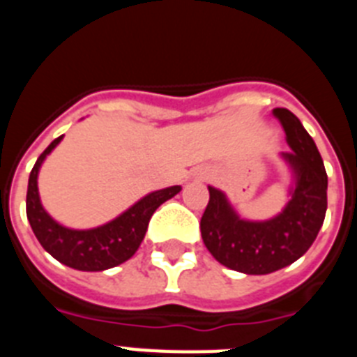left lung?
I'll return each instance as SVG.
<instances>
[{"label": "left lung", "mask_w": 357, "mask_h": 357, "mask_svg": "<svg viewBox=\"0 0 357 357\" xmlns=\"http://www.w3.org/2000/svg\"><path fill=\"white\" fill-rule=\"evenodd\" d=\"M272 114L291 148L279 155L291 176L286 206L268 220H247L222 189L207 185L209 204L200 222L202 239L214 259L247 275H266L301 259L326 220L327 173L313 137L288 109H273Z\"/></svg>", "instance_id": "obj_1"}]
</instances>
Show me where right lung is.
Here are the masks:
<instances>
[{"label": "right lung", "mask_w": 357, "mask_h": 357, "mask_svg": "<svg viewBox=\"0 0 357 357\" xmlns=\"http://www.w3.org/2000/svg\"><path fill=\"white\" fill-rule=\"evenodd\" d=\"M62 139L64 135L56 137L40 153L31 169L26 193L28 222L44 250L53 255L59 263L80 272H103L130 259L143 243L151 214L164 202L181 193L182 188L172 185V188L151 191L132 204L127 211H123L114 220L93 229H71L62 225L44 209L39 185H37L40 166Z\"/></svg>", "instance_id": "1"}]
</instances>
